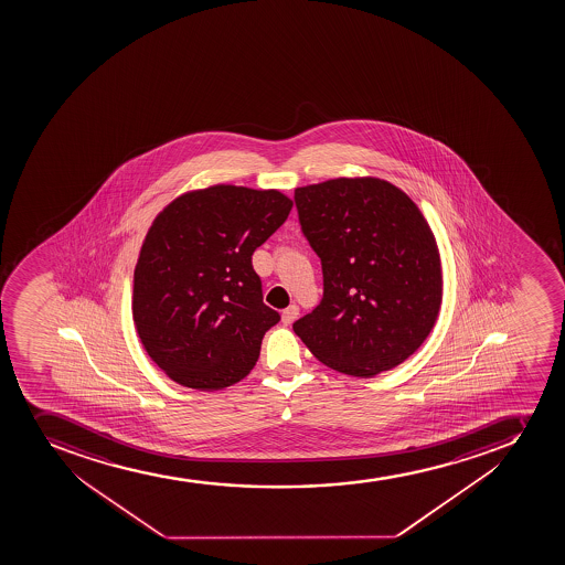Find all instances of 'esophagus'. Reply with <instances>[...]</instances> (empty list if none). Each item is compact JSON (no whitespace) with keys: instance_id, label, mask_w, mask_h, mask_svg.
I'll use <instances>...</instances> for the list:
<instances>
[{"instance_id":"esophagus-1","label":"esophagus","mask_w":565,"mask_h":565,"mask_svg":"<svg viewBox=\"0 0 565 565\" xmlns=\"http://www.w3.org/2000/svg\"><path fill=\"white\" fill-rule=\"evenodd\" d=\"M298 315H300V311H298L297 306H289V308L281 313V322L286 326H291L292 322L298 319Z\"/></svg>"}]
</instances>
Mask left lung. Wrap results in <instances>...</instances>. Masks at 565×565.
<instances>
[{"mask_svg":"<svg viewBox=\"0 0 565 565\" xmlns=\"http://www.w3.org/2000/svg\"><path fill=\"white\" fill-rule=\"evenodd\" d=\"M295 202L322 263L324 297L292 330L342 374L372 377L402 364L441 303L440 254L418 206L374 177L297 188Z\"/></svg>","mask_w":565,"mask_h":565,"instance_id":"1","label":"left lung"}]
</instances>
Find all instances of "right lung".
Here are the masks:
<instances>
[{"label":"right lung","mask_w":565,"mask_h":565,"mask_svg":"<svg viewBox=\"0 0 565 565\" xmlns=\"http://www.w3.org/2000/svg\"><path fill=\"white\" fill-rule=\"evenodd\" d=\"M291 207L276 190L217 184L177 196L152 221L132 319L149 358L179 385L221 391L254 369L279 315L263 303L252 254Z\"/></svg>","instance_id":"right-lung-1"}]
</instances>
